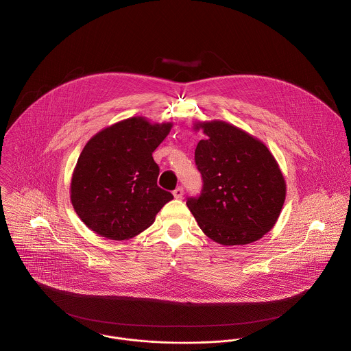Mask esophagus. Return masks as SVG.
I'll return each instance as SVG.
<instances>
[{"mask_svg":"<svg viewBox=\"0 0 351 351\" xmlns=\"http://www.w3.org/2000/svg\"><path fill=\"white\" fill-rule=\"evenodd\" d=\"M173 196H174L176 199H181V197L184 196V188H182V186L176 188V189L173 191Z\"/></svg>","mask_w":351,"mask_h":351,"instance_id":"obj_1","label":"esophagus"}]
</instances>
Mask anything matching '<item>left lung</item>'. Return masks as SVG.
<instances>
[{
  "label": "left lung",
  "instance_id": "1",
  "mask_svg": "<svg viewBox=\"0 0 351 351\" xmlns=\"http://www.w3.org/2000/svg\"><path fill=\"white\" fill-rule=\"evenodd\" d=\"M202 130L195 151L202 177L199 197L188 208L202 232L223 246L247 245L261 239L276 224L287 185L267 147L243 130L226 121L195 124Z\"/></svg>",
  "mask_w": 351,
  "mask_h": 351
}]
</instances>
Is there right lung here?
Masks as SVG:
<instances>
[{
  "instance_id": "obj_1",
  "label": "right lung",
  "mask_w": 351,
  "mask_h": 351,
  "mask_svg": "<svg viewBox=\"0 0 351 351\" xmlns=\"http://www.w3.org/2000/svg\"><path fill=\"white\" fill-rule=\"evenodd\" d=\"M173 124L145 117L119 121L96 134L81 152L71 178V204L96 234L113 241L134 238L173 199L156 185L152 158Z\"/></svg>"
}]
</instances>
